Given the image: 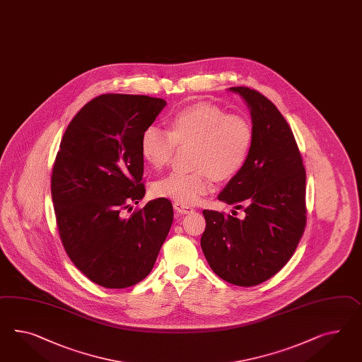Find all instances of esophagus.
Segmentation results:
<instances>
[{
	"instance_id": "1",
	"label": "esophagus",
	"mask_w": 362,
	"mask_h": 362,
	"mask_svg": "<svg viewBox=\"0 0 362 362\" xmlns=\"http://www.w3.org/2000/svg\"><path fill=\"white\" fill-rule=\"evenodd\" d=\"M174 208H175L176 212L180 214V215H189V214H194L195 209L192 206H186V204H182V203H174Z\"/></svg>"
}]
</instances>
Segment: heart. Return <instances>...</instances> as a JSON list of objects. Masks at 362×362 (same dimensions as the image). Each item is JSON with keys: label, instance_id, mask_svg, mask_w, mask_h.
Here are the masks:
<instances>
[{"label": "heart", "instance_id": "1", "mask_svg": "<svg viewBox=\"0 0 362 362\" xmlns=\"http://www.w3.org/2000/svg\"><path fill=\"white\" fill-rule=\"evenodd\" d=\"M168 132L148 127L141 136V154L151 166H167L177 146H192L191 173L173 171L154 183L156 196L192 206L212 192L216 180L230 179L244 167L255 132L246 118L197 103L168 118Z\"/></svg>", "mask_w": 362, "mask_h": 362}]
</instances>
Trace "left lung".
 Returning a JSON list of instances; mask_svg holds the SVG:
<instances>
[{
  "mask_svg": "<svg viewBox=\"0 0 362 362\" xmlns=\"http://www.w3.org/2000/svg\"><path fill=\"white\" fill-rule=\"evenodd\" d=\"M228 90L249 107L255 138L244 167L217 197L244 209L245 215L238 218L204 209L200 245L220 278L250 287L278 273L299 244L305 226V170L293 130L278 107L255 89Z\"/></svg>",
  "mask_w": 362,
  "mask_h": 362,
  "instance_id": "8db88e82",
  "label": "left lung"
}]
</instances>
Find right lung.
<instances>
[{
	"label": "right lung",
	"instance_id": "obj_1",
	"mask_svg": "<svg viewBox=\"0 0 362 362\" xmlns=\"http://www.w3.org/2000/svg\"><path fill=\"white\" fill-rule=\"evenodd\" d=\"M163 98L107 93L72 118L59 146L51 196L59 235L81 273L107 288L146 278L174 220L170 200L145 196L141 136L166 107Z\"/></svg>",
	"mask_w": 362,
	"mask_h": 362
}]
</instances>
